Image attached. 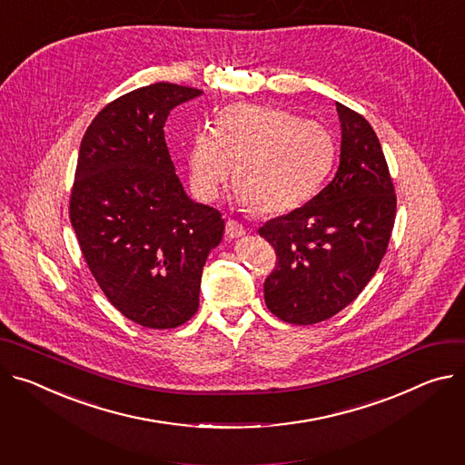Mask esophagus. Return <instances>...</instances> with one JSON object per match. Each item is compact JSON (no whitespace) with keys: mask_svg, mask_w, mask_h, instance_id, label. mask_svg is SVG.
I'll list each match as a JSON object with an SVG mask.
<instances>
[{"mask_svg":"<svg viewBox=\"0 0 465 465\" xmlns=\"http://www.w3.org/2000/svg\"><path fill=\"white\" fill-rule=\"evenodd\" d=\"M246 233V230H244V226L241 224V223H237V221H233V219H230L228 223H226V235L230 237V239H237V237H241V235H244Z\"/></svg>","mask_w":465,"mask_h":465,"instance_id":"esophagus-1","label":"esophagus"}]
</instances>
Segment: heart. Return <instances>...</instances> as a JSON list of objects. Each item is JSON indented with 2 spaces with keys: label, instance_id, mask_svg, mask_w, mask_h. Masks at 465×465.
<instances>
[{
  "label": "heart",
  "instance_id": "1",
  "mask_svg": "<svg viewBox=\"0 0 465 465\" xmlns=\"http://www.w3.org/2000/svg\"><path fill=\"white\" fill-rule=\"evenodd\" d=\"M335 141L322 124L269 105L235 104L217 125L194 134L187 166L198 198L215 200L233 168L239 200L258 215H283L306 203L328 176Z\"/></svg>",
  "mask_w": 465,
  "mask_h": 465
}]
</instances>
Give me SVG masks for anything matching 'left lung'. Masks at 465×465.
Masks as SVG:
<instances>
[{
  "mask_svg": "<svg viewBox=\"0 0 465 465\" xmlns=\"http://www.w3.org/2000/svg\"><path fill=\"white\" fill-rule=\"evenodd\" d=\"M335 107L341 155L333 180L258 230L276 250L265 304L291 324H315L347 308L374 276L395 224V187L374 130L360 113Z\"/></svg>",
  "mask_w": 465,
  "mask_h": 465,
  "instance_id": "obj_1",
  "label": "left lung"
}]
</instances>
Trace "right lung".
Listing matches in <instances>:
<instances>
[{
	"mask_svg": "<svg viewBox=\"0 0 465 465\" xmlns=\"http://www.w3.org/2000/svg\"><path fill=\"white\" fill-rule=\"evenodd\" d=\"M200 94L174 83L135 89L96 114L79 146L72 228L109 302L144 328L196 313L202 269L224 233L221 211L185 194L164 143L168 114Z\"/></svg>",
	"mask_w": 465,
	"mask_h": 465,
	"instance_id": "obj_1",
	"label": "right lung"
}]
</instances>
